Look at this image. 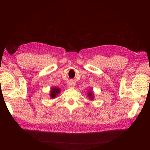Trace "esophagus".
Segmentation results:
<instances>
[{
    "mask_svg": "<svg viewBox=\"0 0 150 150\" xmlns=\"http://www.w3.org/2000/svg\"><path fill=\"white\" fill-rule=\"evenodd\" d=\"M68 87L69 88H74V86H75V83H74V82H70V83H68Z\"/></svg>",
    "mask_w": 150,
    "mask_h": 150,
    "instance_id": "1",
    "label": "esophagus"
}]
</instances>
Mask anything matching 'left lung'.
<instances>
[{
	"instance_id": "obj_1",
	"label": "left lung",
	"mask_w": 150,
	"mask_h": 150,
	"mask_svg": "<svg viewBox=\"0 0 150 150\" xmlns=\"http://www.w3.org/2000/svg\"><path fill=\"white\" fill-rule=\"evenodd\" d=\"M87 94H88V97L89 98L90 100H93L94 98V93L93 91H89Z\"/></svg>"
}]
</instances>
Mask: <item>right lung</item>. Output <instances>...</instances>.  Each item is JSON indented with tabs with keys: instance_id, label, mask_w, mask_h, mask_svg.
Masks as SVG:
<instances>
[{
	"instance_id": "right-lung-1",
	"label": "right lung",
	"mask_w": 150,
	"mask_h": 150,
	"mask_svg": "<svg viewBox=\"0 0 150 150\" xmlns=\"http://www.w3.org/2000/svg\"><path fill=\"white\" fill-rule=\"evenodd\" d=\"M61 93V89L57 88V87H52L51 89V91H50V98L54 99L55 98L57 95Z\"/></svg>"
}]
</instances>
